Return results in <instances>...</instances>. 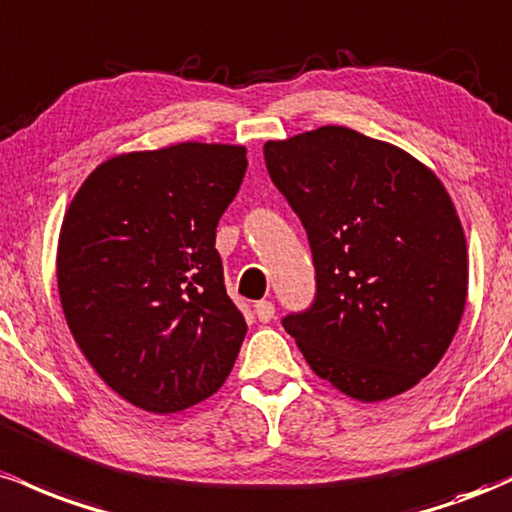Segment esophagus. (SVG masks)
<instances>
[{
    "mask_svg": "<svg viewBox=\"0 0 512 512\" xmlns=\"http://www.w3.org/2000/svg\"><path fill=\"white\" fill-rule=\"evenodd\" d=\"M256 317H258V321H263V324H268V321H271L273 317H275V304L273 302H268V300H261V302H256Z\"/></svg>",
    "mask_w": 512,
    "mask_h": 512,
    "instance_id": "34e87169",
    "label": "esophagus"
}]
</instances>
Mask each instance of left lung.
I'll use <instances>...</instances> for the list:
<instances>
[{
	"label": "left lung",
	"instance_id": "obj_1",
	"mask_svg": "<svg viewBox=\"0 0 512 512\" xmlns=\"http://www.w3.org/2000/svg\"><path fill=\"white\" fill-rule=\"evenodd\" d=\"M307 229L317 295L285 331L338 392L384 401L416 387L455 338L467 239L438 176L389 142L324 125L263 145Z\"/></svg>",
	"mask_w": 512,
	"mask_h": 512
}]
</instances>
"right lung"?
<instances>
[{
    "mask_svg": "<svg viewBox=\"0 0 512 512\" xmlns=\"http://www.w3.org/2000/svg\"><path fill=\"white\" fill-rule=\"evenodd\" d=\"M241 145L181 142L96 166L57 244L62 312L84 358L137 409L176 413L222 387L246 336L215 229Z\"/></svg>",
    "mask_w": 512,
    "mask_h": 512,
    "instance_id": "add662e5",
    "label": "right lung"
}]
</instances>
